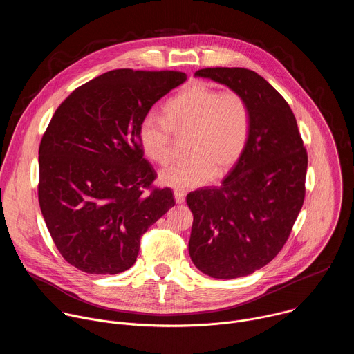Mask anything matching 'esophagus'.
<instances>
[{
	"label": "esophagus",
	"instance_id": "34e87169",
	"mask_svg": "<svg viewBox=\"0 0 354 354\" xmlns=\"http://www.w3.org/2000/svg\"><path fill=\"white\" fill-rule=\"evenodd\" d=\"M174 196H175V201H176L178 205H182L183 201H185V198H186V193L182 192V190H175Z\"/></svg>",
	"mask_w": 354,
	"mask_h": 354
}]
</instances>
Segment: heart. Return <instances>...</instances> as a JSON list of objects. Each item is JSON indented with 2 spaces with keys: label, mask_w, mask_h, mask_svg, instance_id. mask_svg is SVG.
Here are the masks:
<instances>
[{
  "label": "heart",
  "mask_w": 354,
  "mask_h": 354,
  "mask_svg": "<svg viewBox=\"0 0 354 354\" xmlns=\"http://www.w3.org/2000/svg\"><path fill=\"white\" fill-rule=\"evenodd\" d=\"M250 127V106L242 93L197 84L168 100L164 118L148 113L140 123L138 141L149 160L168 165L174 160V134L190 137V158L160 174L162 185L185 190L234 169L246 149Z\"/></svg>",
  "instance_id": "1"
}]
</instances>
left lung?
I'll list each match as a JSON object with an SVG mask.
<instances>
[{
  "label": "left lung",
  "instance_id": "obj_1",
  "mask_svg": "<svg viewBox=\"0 0 354 354\" xmlns=\"http://www.w3.org/2000/svg\"><path fill=\"white\" fill-rule=\"evenodd\" d=\"M194 75L242 93L252 127L223 185L186 197L193 213L189 255L210 277H243L273 261L291 234L306 197L307 149L286 99L258 73L216 67Z\"/></svg>",
  "mask_w": 354,
  "mask_h": 354
}]
</instances>
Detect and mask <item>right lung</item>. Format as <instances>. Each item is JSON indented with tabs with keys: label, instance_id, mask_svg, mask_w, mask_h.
I'll return each instance as SVG.
<instances>
[{
	"label": "right lung",
	"instance_id": "obj_1",
	"mask_svg": "<svg viewBox=\"0 0 354 354\" xmlns=\"http://www.w3.org/2000/svg\"><path fill=\"white\" fill-rule=\"evenodd\" d=\"M186 78L113 70L74 89L50 120L39 145V205L56 248L78 270L130 269L141 235L175 206L169 187L153 186L157 172L144 158L138 127Z\"/></svg>",
	"mask_w": 354,
	"mask_h": 354
}]
</instances>
